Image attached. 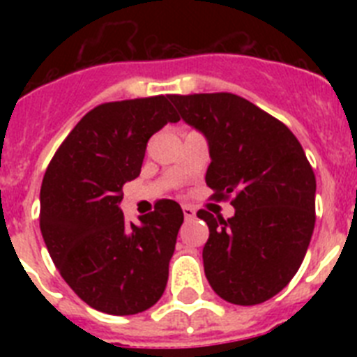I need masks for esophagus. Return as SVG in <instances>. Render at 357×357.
Returning <instances> with one entry per match:
<instances>
[{
    "instance_id": "obj_1",
    "label": "esophagus",
    "mask_w": 357,
    "mask_h": 357,
    "mask_svg": "<svg viewBox=\"0 0 357 357\" xmlns=\"http://www.w3.org/2000/svg\"><path fill=\"white\" fill-rule=\"evenodd\" d=\"M182 211H184L185 220H193L195 214H197V211H195L191 206H182Z\"/></svg>"
}]
</instances>
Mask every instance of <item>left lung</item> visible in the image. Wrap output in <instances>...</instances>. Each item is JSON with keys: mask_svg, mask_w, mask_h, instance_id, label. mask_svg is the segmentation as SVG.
<instances>
[{"mask_svg": "<svg viewBox=\"0 0 357 357\" xmlns=\"http://www.w3.org/2000/svg\"><path fill=\"white\" fill-rule=\"evenodd\" d=\"M188 125L206 135V182L229 198L234 216L207 211L202 257L211 288L223 301L255 305L284 289L301 268L314 229L317 178L284 123L230 93L172 94Z\"/></svg>", "mask_w": 357, "mask_h": 357, "instance_id": "1", "label": "left lung"}]
</instances>
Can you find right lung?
Returning a JSON list of instances; mask_svg holds the SVG:
<instances>
[{"label": "right lung", "instance_id": "add662e5", "mask_svg": "<svg viewBox=\"0 0 357 357\" xmlns=\"http://www.w3.org/2000/svg\"><path fill=\"white\" fill-rule=\"evenodd\" d=\"M178 119L169 96L102 103L69 132L44 173L46 248L69 288L102 313H143L166 289L181 206L159 200L134 225L119 204L123 185L139 176L148 139Z\"/></svg>", "mask_w": 357, "mask_h": 357}]
</instances>
